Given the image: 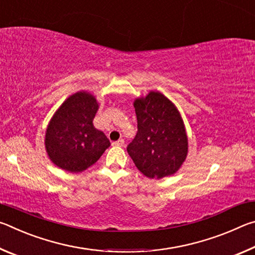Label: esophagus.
Instances as JSON below:
<instances>
[{"instance_id":"1","label":"esophagus","mask_w":255,"mask_h":255,"mask_svg":"<svg viewBox=\"0 0 255 255\" xmlns=\"http://www.w3.org/2000/svg\"><path fill=\"white\" fill-rule=\"evenodd\" d=\"M112 145H114V146H124L125 145V140L122 138V139H118L117 141H114V143H112Z\"/></svg>"}]
</instances>
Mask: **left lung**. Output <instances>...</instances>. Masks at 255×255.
<instances>
[{
  "instance_id": "8db88e82",
  "label": "left lung",
  "mask_w": 255,
  "mask_h": 255,
  "mask_svg": "<svg viewBox=\"0 0 255 255\" xmlns=\"http://www.w3.org/2000/svg\"><path fill=\"white\" fill-rule=\"evenodd\" d=\"M138 131L127 152L149 179L173 175L188 155V136L180 111L170 99L149 91L133 101Z\"/></svg>"
}]
</instances>
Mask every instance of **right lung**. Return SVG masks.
<instances>
[{"mask_svg":"<svg viewBox=\"0 0 255 255\" xmlns=\"http://www.w3.org/2000/svg\"><path fill=\"white\" fill-rule=\"evenodd\" d=\"M98 109L97 98L82 90L55 111L46 129L45 148L59 169L71 173L83 172L110 146L105 133L93 126Z\"/></svg>","mask_w":255,"mask_h":255,"instance_id":"1","label":"right lung"}]
</instances>
